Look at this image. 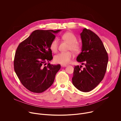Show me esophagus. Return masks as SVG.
I'll use <instances>...</instances> for the list:
<instances>
[{"mask_svg": "<svg viewBox=\"0 0 121 121\" xmlns=\"http://www.w3.org/2000/svg\"><path fill=\"white\" fill-rule=\"evenodd\" d=\"M61 65L62 67H65L67 66V65Z\"/></svg>", "mask_w": 121, "mask_h": 121, "instance_id": "obj_1", "label": "esophagus"}]
</instances>
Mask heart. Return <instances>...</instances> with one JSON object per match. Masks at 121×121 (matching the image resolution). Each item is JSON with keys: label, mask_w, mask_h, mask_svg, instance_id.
<instances>
[{"label": "heart", "mask_w": 121, "mask_h": 121, "mask_svg": "<svg viewBox=\"0 0 121 121\" xmlns=\"http://www.w3.org/2000/svg\"><path fill=\"white\" fill-rule=\"evenodd\" d=\"M62 39L69 44L68 50H70L75 53H79L81 50V45L77 42V38L71 32H67L63 34ZM58 40L56 38L51 42L50 49L53 53H56L58 50ZM73 58V54L70 52H61L56 55L54 57L55 61L58 64L65 65L69 63Z\"/></svg>", "instance_id": "heart-1"}]
</instances>
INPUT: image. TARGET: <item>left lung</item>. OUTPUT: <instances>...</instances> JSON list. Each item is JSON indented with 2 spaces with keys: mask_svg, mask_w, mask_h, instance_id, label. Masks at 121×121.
<instances>
[{
  "mask_svg": "<svg viewBox=\"0 0 121 121\" xmlns=\"http://www.w3.org/2000/svg\"><path fill=\"white\" fill-rule=\"evenodd\" d=\"M82 51L77 60L84 64L74 67L72 83L81 91L93 90L105 76L108 62L107 51L99 36L90 30L84 28L80 33Z\"/></svg>",
  "mask_w": 121,
  "mask_h": 121,
  "instance_id": "left-lung-1",
  "label": "left lung"
}]
</instances>
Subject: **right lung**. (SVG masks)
I'll return each instance as SVG.
<instances>
[{
    "mask_svg": "<svg viewBox=\"0 0 121 121\" xmlns=\"http://www.w3.org/2000/svg\"><path fill=\"white\" fill-rule=\"evenodd\" d=\"M61 30L33 31L29 37L21 43L17 49L14 68L22 84L34 93H42L53 84L60 65L49 62L53 59L50 44Z\"/></svg>",
    "mask_w": 121,
    "mask_h": 121,
    "instance_id": "add662e5",
    "label": "right lung"
}]
</instances>
